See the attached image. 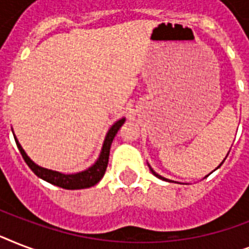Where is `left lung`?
Segmentation results:
<instances>
[{
  "label": "left lung",
  "instance_id": "8db88e82",
  "mask_svg": "<svg viewBox=\"0 0 249 249\" xmlns=\"http://www.w3.org/2000/svg\"><path fill=\"white\" fill-rule=\"evenodd\" d=\"M222 163H224V161H222ZM222 163H221L220 165H222ZM220 165H218V166H220ZM148 166H150V165H148ZM150 170H151V172H152V174H154V176H156V177H158V178H160V179H163V181H168V182H173V181H170V179H166V178L161 177V176H160V174H158V173H156V172H155V170L152 169L151 166H150Z\"/></svg>",
  "mask_w": 249,
  "mask_h": 249
}]
</instances>
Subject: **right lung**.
I'll use <instances>...</instances> for the list:
<instances>
[{
  "label": "right lung",
  "instance_id": "add662e5",
  "mask_svg": "<svg viewBox=\"0 0 249 249\" xmlns=\"http://www.w3.org/2000/svg\"><path fill=\"white\" fill-rule=\"evenodd\" d=\"M125 123V117L117 120L115 124L109 128V130L106 134L105 142H103V146H102L101 155L98 158V160L93 165L88 168L86 170L83 172H79V173L75 174H64L60 173V172H56V170H50L46 169V168H42V166L37 165L29 159L28 155L25 154V151L23 150V147L20 146V143L18 142L17 137L15 138V142H17V146L20 151L23 159L27 163V165L32 169V172L36 174L37 177L42 178L44 181L52 183V185L59 186L62 189L66 190H80V189H88V187H91V186L97 185L98 182L101 181L102 177L105 176L106 168H107V164H108V158H109V148H111V143H112L113 138L116 136L117 130L121 128V125Z\"/></svg>",
  "mask_w": 249,
  "mask_h": 249
}]
</instances>
